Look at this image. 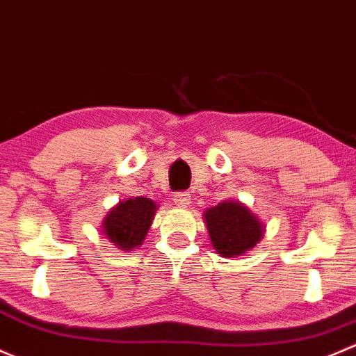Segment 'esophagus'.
<instances>
[{
  "label": "esophagus",
  "mask_w": 356,
  "mask_h": 356,
  "mask_svg": "<svg viewBox=\"0 0 356 356\" xmlns=\"http://www.w3.org/2000/svg\"><path fill=\"white\" fill-rule=\"evenodd\" d=\"M175 204L178 205V207H188L190 205V193L186 192H178L177 195H175Z\"/></svg>",
  "instance_id": "34e87169"
}]
</instances>
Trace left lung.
<instances>
[{
    "label": "left lung",
    "mask_w": 356,
    "mask_h": 356,
    "mask_svg": "<svg viewBox=\"0 0 356 356\" xmlns=\"http://www.w3.org/2000/svg\"><path fill=\"white\" fill-rule=\"evenodd\" d=\"M204 221L212 247L221 257H238L252 250L262 240L266 228L247 205L236 200L205 209Z\"/></svg>",
    "instance_id": "1"
}]
</instances>
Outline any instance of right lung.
Segmentation results:
<instances>
[{"label": "right lung", "instance_id": "obj_1", "mask_svg": "<svg viewBox=\"0 0 356 356\" xmlns=\"http://www.w3.org/2000/svg\"><path fill=\"white\" fill-rule=\"evenodd\" d=\"M156 209V202L147 197L123 200L108 212L102 221V233L120 250H131L145 240Z\"/></svg>", "mask_w": 356, "mask_h": 356}]
</instances>
